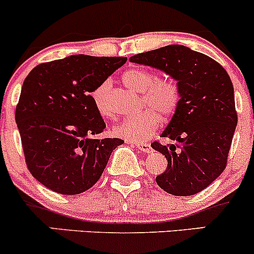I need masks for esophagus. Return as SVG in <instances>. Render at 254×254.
Wrapping results in <instances>:
<instances>
[{
    "mask_svg": "<svg viewBox=\"0 0 254 254\" xmlns=\"http://www.w3.org/2000/svg\"><path fill=\"white\" fill-rule=\"evenodd\" d=\"M137 148L139 149L140 151H143V153H151V151H153L151 145L149 144V143H144V142H138Z\"/></svg>",
    "mask_w": 254,
    "mask_h": 254,
    "instance_id": "34e87169",
    "label": "esophagus"
}]
</instances>
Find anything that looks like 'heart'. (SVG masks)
Segmentation results:
<instances>
[{
    "label": "heart",
    "mask_w": 254,
    "mask_h": 254,
    "mask_svg": "<svg viewBox=\"0 0 254 254\" xmlns=\"http://www.w3.org/2000/svg\"><path fill=\"white\" fill-rule=\"evenodd\" d=\"M125 83L133 90L143 94V104L149 108L128 116L112 128L119 137L130 140H143L156 129L161 117H169L176 111L181 99L179 84L172 78H158L142 68H130L124 73ZM110 80L106 79L91 93V100L101 116H108L106 94Z\"/></svg>",
    "instance_id": "1"
}]
</instances>
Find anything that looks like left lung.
Masks as SVG:
<instances>
[{
	"label": "left lung",
	"mask_w": 254,
	"mask_h": 254,
	"mask_svg": "<svg viewBox=\"0 0 254 254\" xmlns=\"http://www.w3.org/2000/svg\"><path fill=\"white\" fill-rule=\"evenodd\" d=\"M130 62L160 69L177 80L181 99L161 133L169 144L151 146L167 160L156 176L170 194L192 195L215 181L226 167L237 126L232 82L215 60L187 46L167 45L134 55Z\"/></svg>",
	"instance_id": "left-lung-1"
}]
</instances>
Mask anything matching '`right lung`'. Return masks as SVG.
I'll list each match as a JSON object with an SVG mask.
<instances>
[{
  "label": "right lung",
  "instance_id": "add662e5",
  "mask_svg": "<svg viewBox=\"0 0 254 254\" xmlns=\"http://www.w3.org/2000/svg\"><path fill=\"white\" fill-rule=\"evenodd\" d=\"M127 57L72 55L38 64L27 75L15 122L30 174L60 194H79L98 182L120 138L93 139L106 125L91 93Z\"/></svg>",
  "mask_w": 254,
  "mask_h": 254
}]
</instances>
